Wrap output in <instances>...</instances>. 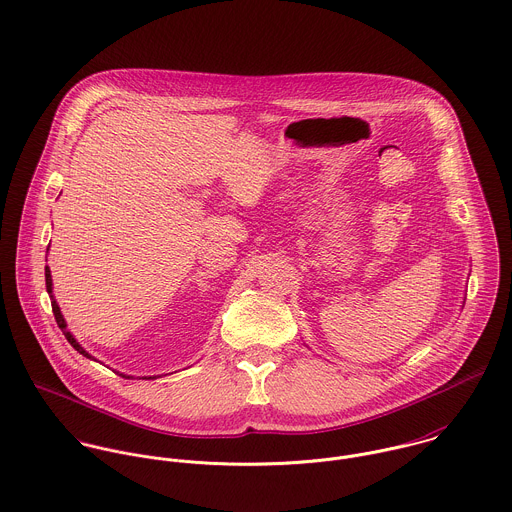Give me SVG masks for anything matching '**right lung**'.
<instances>
[{"label": "right lung", "mask_w": 512, "mask_h": 512, "mask_svg": "<svg viewBox=\"0 0 512 512\" xmlns=\"http://www.w3.org/2000/svg\"><path fill=\"white\" fill-rule=\"evenodd\" d=\"M45 284H47V292L51 295V299H53V280H51V270H49V266L45 268ZM51 305H53V313H55V319H57V325L61 327V331L65 333V337H67V341L73 345L74 349L80 353V355H84V357H88V359H92L78 343H76V339H74L73 335L67 331V323H65V319H63V313H61V309H59V305H57V301L53 299L51 301ZM130 378V376H128Z\"/></svg>", "instance_id": "right-lung-1"}]
</instances>
